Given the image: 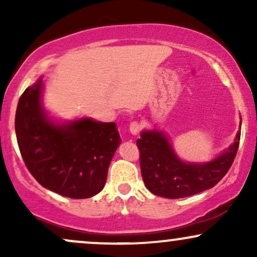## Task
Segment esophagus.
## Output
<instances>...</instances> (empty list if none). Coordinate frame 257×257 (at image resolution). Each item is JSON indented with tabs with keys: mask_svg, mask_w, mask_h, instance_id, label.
I'll return each mask as SVG.
<instances>
[{
	"mask_svg": "<svg viewBox=\"0 0 257 257\" xmlns=\"http://www.w3.org/2000/svg\"><path fill=\"white\" fill-rule=\"evenodd\" d=\"M141 129V125L140 123L137 122V120H134V122L131 123V125H129V131H131V133L133 135H137L139 132H140Z\"/></svg>",
	"mask_w": 257,
	"mask_h": 257,
	"instance_id": "1",
	"label": "esophagus"
}]
</instances>
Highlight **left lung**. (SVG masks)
Masks as SVG:
<instances>
[{
	"mask_svg": "<svg viewBox=\"0 0 257 257\" xmlns=\"http://www.w3.org/2000/svg\"><path fill=\"white\" fill-rule=\"evenodd\" d=\"M241 124V120H240ZM240 133L222 155L208 163H185L180 161L163 132L145 131L137 140L140 151V168L150 192L166 198H184L214 187L231 168Z\"/></svg>",
	"mask_w": 257,
	"mask_h": 257,
	"instance_id": "8db88e82",
	"label": "left lung"
}]
</instances>
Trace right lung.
<instances>
[{"mask_svg": "<svg viewBox=\"0 0 257 257\" xmlns=\"http://www.w3.org/2000/svg\"><path fill=\"white\" fill-rule=\"evenodd\" d=\"M42 87L40 78L18 102L16 134L25 166L53 192L75 199L95 196L120 144L116 123L82 118L57 124L41 105Z\"/></svg>", "mask_w": 257, "mask_h": 257, "instance_id": "add662e5", "label": "right lung"}]
</instances>
